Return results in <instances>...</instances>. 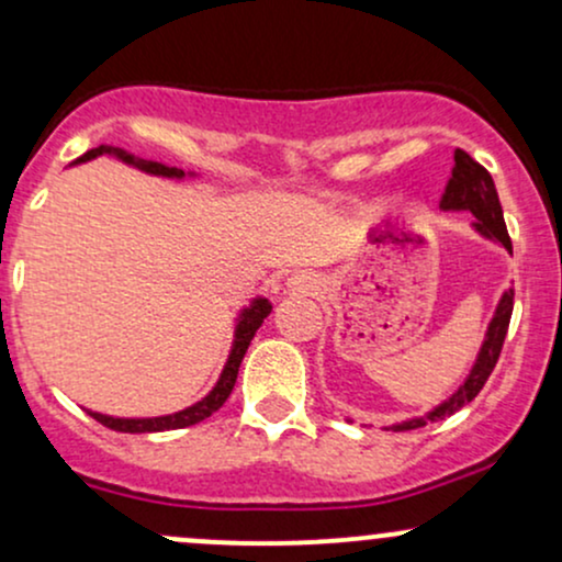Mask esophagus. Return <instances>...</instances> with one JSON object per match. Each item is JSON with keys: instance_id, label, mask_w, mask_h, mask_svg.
<instances>
[{"instance_id": "obj_1", "label": "esophagus", "mask_w": 562, "mask_h": 562, "mask_svg": "<svg viewBox=\"0 0 562 562\" xmlns=\"http://www.w3.org/2000/svg\"><path fill=\"white\" fill-rule=\"evenodd\" d=\"M289 283H292L294 289H300V292H311V289H315V281L311 279V276H305V273L294 276V279L289 281Z\"/></svg>"}]
</instances>
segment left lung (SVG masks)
<instances>
[{
	"instance_id": "8db88e82",
	"label": "left lung",
	"mask_w": 562,
	"mask_h": 562,
	"mask_svg": "<svg viewBox=\"0 0 562 562\" xmlns=\"http://www.w3.org/2000/svg\"><path fill=\"white\" fill-rule=\"evenodd\" d=\"M440 210H468L475 214V231L481 236L491 238V241L502 244L504 249L513 255V241H509L507 225H504V214H502V204L499 196H496L494 180H491L488 169L481 167L470 154H464L462 148L453 150V169L451 178L446 182L443 199H440ZM515 292L507 289L502 294L499 305H496L494 318H491L488 331H485L483 348L477 352V361L472 366L470 376L464 380L462 387L451 395L449 401H443L440 406H435L430 414L419 419H408L401 422V425H393L390 430L401 432V430H417V427H425L427 422H438L457 414L459 408L468 406V403L475 398L477 393L483 390V384L488 382L491 371H494L496 361H499V352L504 345V337H507L509 329V318H513V305H515Z\"/></svg>"
}]
</instances>
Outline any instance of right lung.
Segmentation results:
<instances>
[{
    "instance_id": "add662e5",
    "label": "right lung",
    "mask_w": 562,
    "mask_h": 562,
    "mask_svg": "<svg viewBox=\"0 0 562 562\" xmlns=\"http://www.w3.org/2000/svg\"><path fill=\"white\" fill-rule=\"evenodd\" d=\"M100 154H113L116 159L127 161V164H132V167L143 169V172H148V175H161V178H182V175H186L178 167H167V164H159V161L137 159V156H132L122 148H113V145H98V148L87 150L85 156H79L77 161H90ZM268 313H270V302L262 300V297L251 302L247 311L241 313V318H238V326H236V339H233V350L228 356V363H225V369H223V374H220L217 384H214V390L210 395H206L204 401L193 403V406L182 408V412H178V414H167V417H154V419H116V417H105V414H94V412H90V417L98 419L100 425L109 427V430H116V432L180 430V427L199 425L201 419L212 417V414L217 412V408L223 406L225 401H228L233 384H236V376H238V366H241L244 356H247L251 337H255V331L260 329L262 321L268 318Z\"/></svg>"
}]
</instances>
